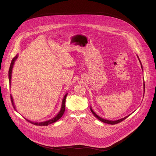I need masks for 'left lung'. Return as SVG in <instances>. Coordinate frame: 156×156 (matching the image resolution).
Returning a JSON list of instances; mask_svg holds the SVG:
<instances>
[{
    "instance_id": "8db88e82",
    "label": "left lung",
    "mask_w": 156,
    "mask_h": 156,
    "mask_svg": "<svg viewBox=\"0 0 156 156\" xmlns=\"http://www.w3.org/2000/svg\"><path fill=\"white\" fill-rule=\"evenodd\" d=\"M137 55V58H138V60H139V62H140V66H141V68H142V69L143 70V65H142V63H141V62H140V59H139V56H137V55ZM144 85H143V89H144V93H143V96H144V91H145V84H144ZM90 109H91V111L92 112V113L94 115V116L96 118H98L99 120H100L101 121H102V122H105V123H107V124H118V123H119V122H121V121H124L125 119H126L127 117H129L131 115H127V116H126V117H124V118H121V119H117V120H108V119H104V118H101L100 116H99L98 115H96V113H95V112L93 110V109L91 108V107L90 106Z\"/></svg>"
}]
</instances>
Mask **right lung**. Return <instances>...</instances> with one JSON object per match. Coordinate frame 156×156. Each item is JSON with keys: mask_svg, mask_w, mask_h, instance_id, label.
<instances>
[{"mask_svg": "<svg viewBox=\"0 0 156 156\" xmlns=\"http://www.w3.org/2000/svg\"><path fill=\"white\" fill-rule=\"evenodd\" d=\"M19 56V55H16V56H15V57H13V58L12 60V62H11V63H10V68H9V84H10V87H11V78H12V69H13V65H14V63H15V62L16 61V60L17 59ZM67 94H68V93L66 92V94H65L63 100H62V106H61V109L60 110V111L58 112V113L57 115H56L55 117H53V118L50 119H48V120H47L45 121H42V122H33V121H31L29 119H26L27 121H30L31 123L35 124V125H37V126H48L51 123H53L56 121H57L63 115V113L65 111V102H66V98L67 96ZM10 98H11V101H12V105H13V108L15 109L16 111V106H15V104H14V102H13V98H12V96L10 95Z\"/></svg>", "mask_w": 156, "mask_h": 156, "instance_id": "add662e5", "label": "right lung"}]
</instances>
